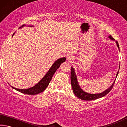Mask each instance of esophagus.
<instances>
[{
	"label": "esophagus",
	"instance_id": "34e87169",
	"mask_svg": "<svg viewBox=\"0 0 127 127\" xmlns=\"http://www.w3.org/2000/svg\"><path fill=\"white\" fill-rule=\"evenodd\" d=\"M66 59H67L68 61H71V60H73V57L72 55H68L67 57H66Z\"/></svg>",
	"mask_w": 127,
	"mask_h": 127
}]
</instances>
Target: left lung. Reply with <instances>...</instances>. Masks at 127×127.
<instances>
[{"label": "left lung", "instance_id": "8db88e82", "mask_svg": "<svg viewBox=\"0 0 127 127\" xmlns=\"http://www.w3.org/2000/svg\"><path fill=\"white\" fill-rule=\"evenodd\" d=\"M109 38L113 40H114L111 36H109ZM116 44L117 45L118 48L119 49V44H118V41H116ZM118 73H119V72H118L116 77H117ZM70 81H71V85L73 91L75 95H76L77 97L80 98V99L86 101L96 100L97 99V98L104 97L105 95H106L111 91V89H113L114 85L115 82V81H114L112 85H111L109 89H107L106 90H105V91L102 92V93L97 94H88L86 93V92H85V91H83V90L81 89V87H79L78 82H77L76 73H75L74 72V69L72 67H71V70H70Z\"/></svg>", "mask_w": 127, "mask_h": 127}]
</instances>
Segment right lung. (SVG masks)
<instances>
[{"mask_svg": "<svg viewBox=\"0 0 127 127\" xmlns=\"http://www.w3.org/2000/svg\"><path fill=\"white\" fill-rule=\"evenodd\" d=\"M23 26L25 25L22 26V27H23ZM14 34V33H13V35ZM65 60L66 58L65 57H64L62 58L58 59L57 61H55V63L53 64V65L51 66V67L50 68V69L49 70V71L47 72L45 76L43 77V78L37 83V84L34 86L33 87L30 88V89L24 90L18 89H16V88L13 87L12 86V87L17 90V91L21 92V93L26 95H36L41 93V92H43L46 89V87H48V86L49 85L54 74L55 72H56V70L59 68L60 65H61V64L62 63H63V62L65 61Z\"/></svg>", "mask_w": 127, "mask_h": 127, "instance_id": "add662e5", "label": "right lung"}]
</instances>
